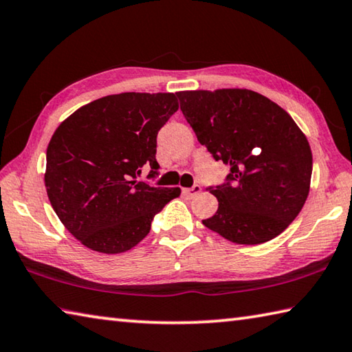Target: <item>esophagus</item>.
Segmentation results:
<instances>
[{"label":"esophagus","mask_w":352,"mask_h":352,"mask_svg":"<svg viewBox=\"0 0 352 352\" xmlns=\"http://www.w3.org/2000/svg\"><path fill=\"white\" fill-rule=\"evenodd\" d=\"M201 190H202L201 185H193V187H190V188H182V193L188 197H195L201 193Z\"/></svg>","instance_id":"esophagus-1"}]
</instances>
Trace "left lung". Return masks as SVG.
<instances>
[{
    "label": "left lung",
    "instance_id": "1",
    "mask_svg": "<svg viewBox=\"0 0 352 352\" xmlns=\"http://www.w3.org/2000/svg\"><path fill=\"white\" fill-rule=\"evenodd\" d=\"M181 110L216 161L230 165L227 184L210 188L214 216L202 223L230 242H268L307 201L313 153L280 105L248 89L176 91Z\"/></svg>",
    "mask_w": 352,
    "mask_h": 352
}]
</instances>
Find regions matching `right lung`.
<instances>
[{
	"instance_id": "obj_1",
	"label": "right lung",
	"mask_w": 352,
	"mask_h": 352,
	"mask_svg": "<svg viewBox=\"0 0 352 352\" xmlns=\"http://www.w3.org/2000/svg\"><path fill=\"white\" fill-rule=\"evenodd\" d=\"M175 94L109 95L59 124L47 147L44 184L56 216L84 247L129 251L181 188L138 181L145 165L157 173L156 136L177 111Z\"/></svg>"
}]
</instances>
